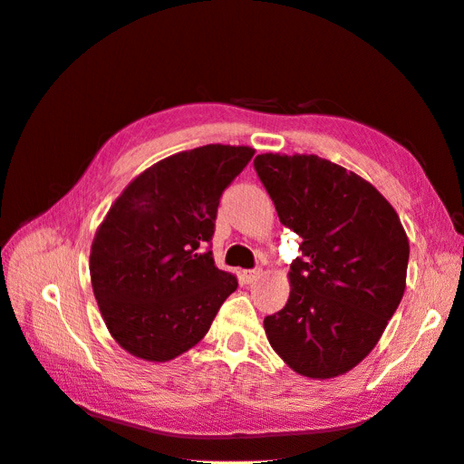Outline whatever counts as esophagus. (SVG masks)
I'll return each instance as SVG.
<instances>
[{
  "label": "esophagus",
  "mask_w": 464,
  "mask_h": 464,
  "mask_svg": "<svg viewBox=\"0 0 464 464\" xmlns=\"http://www.w3.org/2000/svg\"><path fill=\"white\" fill-rule=\"evenodd\" d=\"M258 276H260V270H258V268H255V270H243V272H241V280H243L245 284L255 282Z\"/></svg>",
  "instance_id": "esophagus-1"
}]
</instances>
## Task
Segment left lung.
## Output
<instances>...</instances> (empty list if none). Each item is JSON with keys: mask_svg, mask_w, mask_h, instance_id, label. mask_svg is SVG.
I'll use <instances>...</instances> for the list:
<instances>
[{"mask_svg": "<svg viewBox=\"0 0 464 464\" xmlns=\"http://www.w3.org/2000/svg\"><path fill=\"white\" fill-rule=\"evenodd\" d=\"M255 170L280 223L302 237L290 298L265 317L268 343L307 378L349 372L374 349L398 310L408 235L378 189L315 154H258Z\"/></svg>", "mask_w": 464, "mask_h": 464, "instance_id": "8db88e82", "label": "left lung"}]
</instances>
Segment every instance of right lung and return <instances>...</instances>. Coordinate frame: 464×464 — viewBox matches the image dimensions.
Returning a JSON list of instances; mask_svg holds the SVG:
<instances>
[{
  "label": "right lung",
  "instance_id": "add662e5",
  "mask_svg": "<svg viewBox=\"0 0 464 464\" xmlns=\"http://www.w3.org/2000/svg\"><path fill=\"white\" fill-rule=\"evenodd\" d=\"M255 149L206 145L140 172L92 243L90 276L111 337L142 361L166 362L204 339L237 278L209 251L219 198Z\"/></svg>",
  "mask_w": 464,
  "mask_h": 464
}]
</instances>
